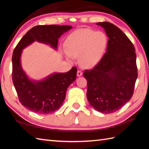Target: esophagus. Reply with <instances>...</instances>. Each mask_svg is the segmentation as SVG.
<instances>
[{"label":"esophagus","instance_id":"1","mask_svg":"<svg viewBox=\"0 0 149 149\" xmlns=\"http://www.w3.org/2000/svg\"><path fill=\"white\" fill-rule=\"evenodd\" d=\"M82 75H83V73H82V72L81 70H78L77 73V77H81Z\"/></svg>","mask_w":149,"mask_h":149}]
</instances>
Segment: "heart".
<instances>
[{
  "label": "heart",
  "mask_w": 149,
  "mask_h": 149,
  "mask_svg": "<svg viewBox=\"0 0 149 149\" xmlns=\"http://www.w3.org/2000/svg\"><path fill=\"white\" fill-rule=\"evenodd\" d=\"M65 45L68 59L79 57L82 66L91 68L102 58L107 45V38L101 31L80 29L67 38Z\"/></svg>",
  "instance_id": "heart-1"
}]
</instances>
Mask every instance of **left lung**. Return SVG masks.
Segmentation results:
<instances>
[{"instance_id": "obj_1", "label": "left lung", "mask_w": 149, "mask_h": 149, "mask_svg": "<svg viewBox=\"0 0 149 149\" xmlns=\"http://www.w3.org/2000/svg\"><path fill=\"white\" fill-rule=\"evenodd\" d=\"M107 37L106 52L99 63L83 75L87 81V99L102 113L118 111L131 99L138 77L136 56L133 44L115 25L104 22Z\"/></svg>"}]
</instances>
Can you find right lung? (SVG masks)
I'll use <instances>...</instances> for the list:
<instances>
[{
  "label": "right lung",
  "instance_id": "right-lung-1",
  "mask_svg": "<svg viewBox=\"0 0 149 149\" xmlns=\"http://www.w3.org/2000/svg\"><path fill=\"white\" fill-rule=\"evenodd\" d=\"M72 28L58 25L35 26L27 31L14 49L13 82L20 102L31 111L49 114L58 110L64 102L67 88L76 79L77 68L65 73H54L40 81L31 80L22 67V50L35 41L56 50L59 37Z\"/></svg>",
  "mask_w": 149,
  "mask_h": 149
}]
</instances>
